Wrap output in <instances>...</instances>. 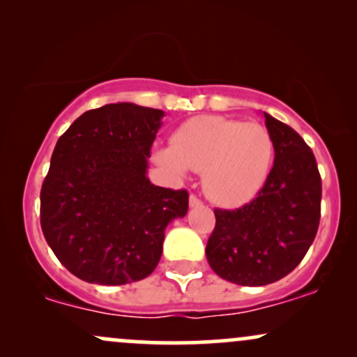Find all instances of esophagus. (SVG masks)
I'll use <instances>...</instances> for the list:
<instances>
[{
    "instance_id": "obj_1",
    "label": "esophagus",
    "mask_w": 357,
    "mask_h": 357,
    "mask_svg": "<svg viewBox=\"0 0 357 357\" xmlns=\"http://www.w3.org/2000/svg\"><path fill=\"white\" fill-rule=\"evenodd\" d=\"M202 204H203V203L199 202V199L196 198L195 195L190 196V208H199V206H202Z\"/></svg>"
}]
</instances>
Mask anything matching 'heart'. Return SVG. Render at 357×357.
<instances>
[{
  "label": "heart",
  "instance_id": "heart-1",
  "mask_svg": "<svg viewBox=\"0 0 357 357\" xmlns=\"http://www.w3.org/2000/svg\"><path fill=\"white\" fill-rule=\"evenodd\" d=\"M154 159L174 178H184L188 169L203 173V188L213 202L240 206L267 181L273 139L258 122L198 116L179 126L171 147L155 151Z\"/></svg>",
  "mask_w": 357,
  "mask_h": 357
}]
</instances>
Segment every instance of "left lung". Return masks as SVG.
<instances>
[{
	"label": "left lung",
	"mask_w": 357,
	"mask_h": 357,
	"mask_svg": "<svg viewBox=\"0 0 357 357\" xmlns=\"http://www.w3.org/2000/svg\"><path fill=\"white\" fill-rule=\"evenodd\" d=\"M273 167L258 196L238 210H215L206 245L216 275L261 287L289 275L305 257L321 220L322 184L314 153L292 127L264 112Z\"/></svg>",
	"instance_id": "8db88e82"
}]
</instances>
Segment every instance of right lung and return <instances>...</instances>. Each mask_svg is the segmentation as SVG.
<instances>
[{
  "mask_svg": "<svg viewBox=\"0 0 357 357\" xmlns=\"http://www.w3.org/2000/svg\"><path fill=\"white\" fill-rule=\"evenodd\" d=\"M165 112L117 102L87 110L56 141L40 192L45 240L73 275L126 285L154 272L188 191L154 186L147 158Z\"/></svg>",
  "mask_w": 357,
  "mask_h": 357,
  "instance_id": "obj_1",
  "label": "right lung"
}]
</instances>
